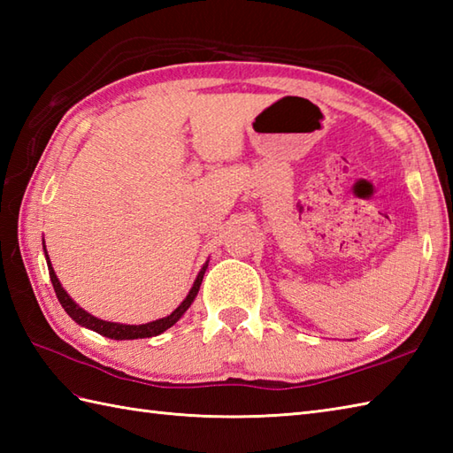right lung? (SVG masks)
Masks as SVG:
<instances>
[{
    "label": "right lung",
    "mask_w": 453,
    "mask_h": 453,
    "mask_svg": "<svg viewBox=\"0 0 453 453\" xmlns=\"http://www.w3.org/2000/svg\"><path fill=\"white\" fill-rule=\"evenodd\" d=\"M44 255H46V265H48V274H50V280H52V286H54V292H56V297L58 302L62 303V307L65 310V313L72 317V319L81 325V326H88V329L99 333L103 336H107V339H114V341H134V339H150V336H157L161 334L163 331H167L169 326L175 325L182 315H185V311L190 307V303L195 302V297L200 290V284H202V278H204V273L208 268V263L200 268V273L196 276L195 284H192L190 292L187 294L185 300L180 302V305L177 307L175 311H173L171 315L167 317H161V319L157 321H151V323H143V325H124V323H111V321H103V319H97V317H93L91 313H88L85 310H81V307L75 303L70 296H67V292L62 288L60 280H58V276L54 273L52 268V263L50 258H48V253H46V247H44Z\"/></svg>",
    "instance_id": "obj_1"
}]
</instances>
